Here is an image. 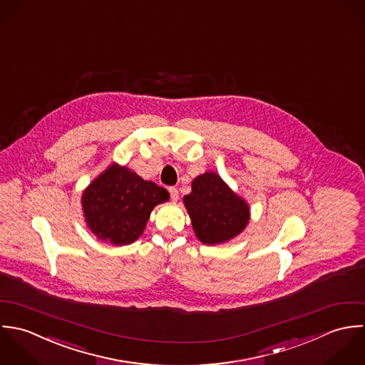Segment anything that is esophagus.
Wrapping results in <instances>:
<instances>
[{
	"instance_id": "34e87169",
	"label": "esophagus",
	"mask_w": 365,
	"mask_h": 365,
	"mask_svg": "<svg viewBox=\"0 0 365 365\" xmlns=\"http://www.w3.org/2000/svg\"><path fill=\"white\" fill-rule=\"evenodd\" d=\"M169 193H170L172 202H178V199H179V192H178V189H176V187H169Z\"/></svg>"
}]
</instances>
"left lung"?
Instances as JSON below:
<instances>
[{
    "label": "left lung",
    "mask_w": 365,
    "mask_h": 365,
    "mask_svg": "<svg viewBox=\"0 0 365 365\" xmlns=\"http://www.w3.org/2000/svg\"><path fill=\"white\" fill-rule=\"evenodd\" d=\"M193 231L202 244H224L245 230L250 206L216 172L193 179L192 192L183 197Z\"/></svg>",
    "instance_id": "obj_1"
}]
</instances>
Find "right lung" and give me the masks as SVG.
Segmentation results:
<instances>
[{
  "label": "right lung",
  "mask_w": 365,
  "mask_h": 365,
  "mask_svg": "<svg viewBox=\"0 0 365 365\" xmlns=\"http://www.w3.org/2000/svg\"><path fill=\"white\" fill-rule=\"evenodd\" d=\"M168 200L166 189L127 166L111 163L83 190L81 210L87 228L98 240L121 247L137 241L153 207Z\"/></svg>",
  "instance_id": "obj_1"
}]
</instances>
